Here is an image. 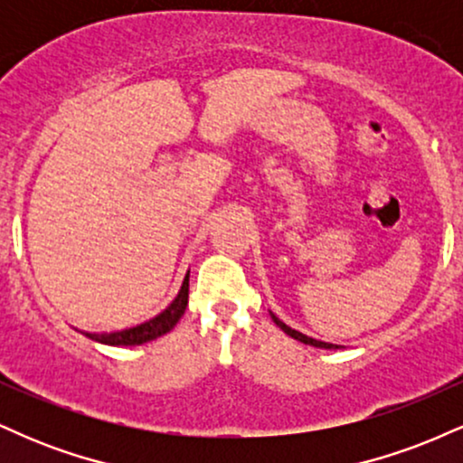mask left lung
<instances>
[{"mask_svg": "<svg viewBox=\"0 0 463 463\" xmlns=\"http://www.w3.org/2000/svg\"><path fill=\"white\" fill-rule=\"evenodd\" d=\"M269 316H272V320L276 322V326L279 328H283V331L289 335V337H294V339H298V342H302V344H309V346H316V348H326V350H333V348H339V346H335V344H326V342H320V339H313V337H307V335H302V333H298V331H294V328H289L287 326V324L283 322V320H279V317L274 316V313H269Z\"/></svg>", "mask_w": 463, "mask_h": 463, "instance_id": "8db88e82", "label": "left lung"}]
</instances>
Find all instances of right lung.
I'll list each match as a JSON object with an SVG mask.
<instances>
[{
  "instance_id": "add662e5",
  "label": "right lung",
  "mask_w": 463,
  "mask_h": 463,
  "mask_svg": "<svg viewBox=\"0 0 463 463\" xmlns=\"http://www.w3.org/2000/svg\"><path fill=\"white\" fill-rule=\"evenodd\" d=\"M187 300H189V274L187 279H184V283L180 287L178 296L174 298L172 305H169L165 311L158 313L156 317H152V320L137 324V326L124 328V331L84 333V335L99 344H109V346H139V344L152 342V339L161 337V335L172 331V328L176 326V322L183 317L184 309H187Z\"/></svg>"
}]
</instances>
